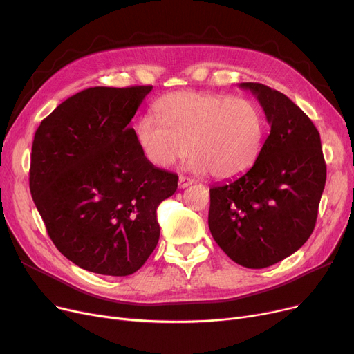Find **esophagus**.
Returning <instances> with one entry per match:
<instances>
[{"label":"esophagus","instance_id":"esophagus-1","mask_svg":"<svg viewBox=\"0 0 354 354\" xmlns=\"http://www.w3.org/2000/svg\"><path fill=\"white\" fill-rule=\"evenodd\" d=\"M192 183H194V180H192L191 178H187V176H183V175L179 176V188H180V189L188 188L189 185H192Z\"/></svg>","mask_w":354,"mask_h":354}]
</instances>
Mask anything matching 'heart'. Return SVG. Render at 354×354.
<instances>
[{"instance_id": "heart-1", "label": "heart", "mask_w": 354, "mask_h": 354, "mask_svg": "<svg viewBox=\"0 0 354 354\" xmlns=\"http://www.w3.org/2000/svg\"><path fill=\"white\" fill-rule=\"evenodd\" d=\"M156 118L143 116L136 139L146 159L167 167L185 152L189 166L215 179L244 175L266 139V120L250 100L202 91H175L155 104Z\"/></svg>"}]
</instances>
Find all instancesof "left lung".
<instances>
[{"instance_id": "1", "label": "left lung", "mask_w": 354, "mask_h": 354, "mask_svg": "<svg viewBox=\"0 0 354 354\" xmlns=\"http://www.w3.org/2000/svg\"><path fill=\"white\" fill-rule=\"evenodd\" d=\"M239 87L257 97L271 130L250 171L209 189L208 225L232 261L266 268L310 238L327 171L319 130L299 106L261 83Z\"/></svg>"}]
</instances>
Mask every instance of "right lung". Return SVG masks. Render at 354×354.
<instances>
[{
	"instance_id": "1",
	"label": "right lung",
	"mask_w": 354,
	"mask_h": 354,
	"mask_svg": "<svg viewBox=\"0 0 354 354\" xmlns=\"http://www.w3.org/2000/svg\"><path fill=\"white\" fill-rule=\"evenodd\" d=\"M151 90L86 88L35 132L31 196L54 245L90 272H136L158 245L159 203L178 188V175L149 162L130 127Z\"/></svg>"
}]
</instances>
